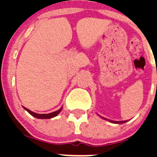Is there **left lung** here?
I'll list each match as a JSON object with an SVG mask.
<instances>
[{
	"label": "left lung",
	"mask_w": 157,
	"mask_h": 157,
	"mask_svg": "<svg viewBox=\"0 0 157 157\" xmlns=\"http://www.w3.org/2000/svg\"><path fill=\"white\" fill-rule=\"evenodd\" d=\"M108 120V119H107ZM109 121H110V122H114V123H125V121H123V122H119V123H118V122H114V121H111V120H109Z\"/></svg>",
	"instance_id": "8db88e82"
}]
</instances>
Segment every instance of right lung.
<instances>
[{
    "label": "right lung",
    "instance_id": "add662e5",
    "mask_svg": "<svg viewBox=\"0 0 157 157\" xmlns=\"http://www.w3.org/2000/svg\"><path fill=\"white\" fill-rule=\"evenodd\" d=\"M24 109H25L26 110H27L29 113H30V114L32 116H34V117H35V118H42V119H46V118H53V117H55V116H56L57 114L59 113V112L61 111V109H62V108H60V109H59V110H57V111H55V112H52V113H51V114H36V113H34V112L30 111V109H26V108L24 107Z\"/></svg>",
    "mask_w": 157,
    "mask_h": 157
}]
</instances>
